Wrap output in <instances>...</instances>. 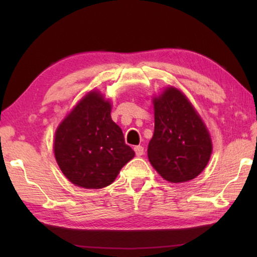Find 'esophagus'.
<instances>
[{"label":"esophagus","mask_w":257,"mask_h":257,"mask_svg":"<svg viewBox=\"0 0 257 257\" xmlns=\"http://www.w3.org/2000/svg\"><path fill=\"white\" fill-rule=\"evenodd\" d=\"M134 151L137 156H142L143 154H144V147L143 146H135Z\"/></svg>","instance_id":"esophagus-1"}]
</instances>
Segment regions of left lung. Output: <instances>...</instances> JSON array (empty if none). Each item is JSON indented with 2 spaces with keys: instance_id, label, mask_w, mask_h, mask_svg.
Wrapping results in <instances>:
<instances>
[{
  "instance_id": "obj_1",
  "label": "left lung",
  "mask_w": 257,
  "mask_h": 257,
  "mask_svg": "<svg viewBox=\"0 0 257 257\" xmlns=\"http://www.w3.org/2000/svg\"><path fill=\"white\" fill-rule=\"evenodd\" d=\"M155 127L147 155L161 177L185 182L208 163L212 143L205 124L180 90L169 87L154 99Z\"/></svg>"
}]
</instances>
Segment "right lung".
<instances>
[{
    "label": "right lung",
    "mask_w": 257,
    "mask_h": 257,
    "mask_svg": "<svg viewBox=\"0 0 257 257\" xmlns=\"http://www.w3.org/2000/svg\"><path fill=\"white\" fill-rule=\"evenodd\" d=\"M110 113V102L90 92L56 130V162L72 184L92 189L106 187L135 156Z\"/></svg>",
    "instance_id": "add662e5"
}]
</instances>
